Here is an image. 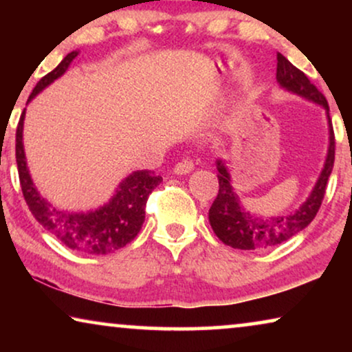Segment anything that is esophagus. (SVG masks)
I'll use <instances>...</instances> for the list:
<instances>
[{
	"mask_svg": "<svg viewBox=\"0 0 352 352\" xmlns=\"http://www.w3.org/2000/svg\"><path fill=\"white\" fill-rule=\"evenodd\" d=\"M192 170H194V163H192V160H182L179 163H176V166L173 168V173L177 176H181V175H189Z\"/></svg>",
	"mask_w": 352,
	"mask_h": 352,
	"instance_id": "esophagus-1",
	"label": "esophagus"
}]
</instances>
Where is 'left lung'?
Segmentation results:
<instances>
[{
	"label": "left lung",
	"mask_w": 352,
	"mask_h": 352,
	"mask_svg": "<svg viewBox=\"0 0 352 352\" xmlns=\"http://www.w3.org/2000/svg\"><path fill=\"white\" fill-rule=\"evenodd\" d=\"M276 80L282 89L300 96V98L309 100L312 104L320 105L325 110L327 124H329L327 157L314 187H312L307 199L300 205V208L290 211L287 214L277 216H263L245 208L239 194L232 187V176H230L229 166L226 165L224 158H218L216 160V170H218L219 192L208 211V221L216 237L232 248H271L287 242L293 235L300 234L316 218L317 211L322 205V199H324L327 182H329L331 170H333L335 136L333 128H331L329 104H327L324 94L280 52H277Z\"/></svg>",
	"instance_id": "obj_1"
}]
</instances>
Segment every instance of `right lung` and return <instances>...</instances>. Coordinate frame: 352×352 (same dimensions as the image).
Instances as JSON below:
<instances>
[{
	"label": "right lung",
	"instance_id": "right-lung-1",
	"mask_svg": "<svg viewBox=\"0 0 352 352\" xmlns=\"http://www.w3.org/2000/svg\"><path fill=\"white\" fill-rule=\"evenodd\" d=\"M78 52L80 51L69 52L54 70L43 76L36 83L27 104L51 83H54L57 78H60L69 70ZM23 120H25V109H23L16 133V160L23 199L38 223L67 248L81 254H91V256L113 253L134 240L146 218L148 195L163 181L162 176H157L153 171L147 170L133 171L123 177L107 204L98 208L88 211L57 208L40 194L32 179L25 148H23Z\"/></svg>",
	"mask_w": 352,
	"mask_h": 352
}]
</instances>
